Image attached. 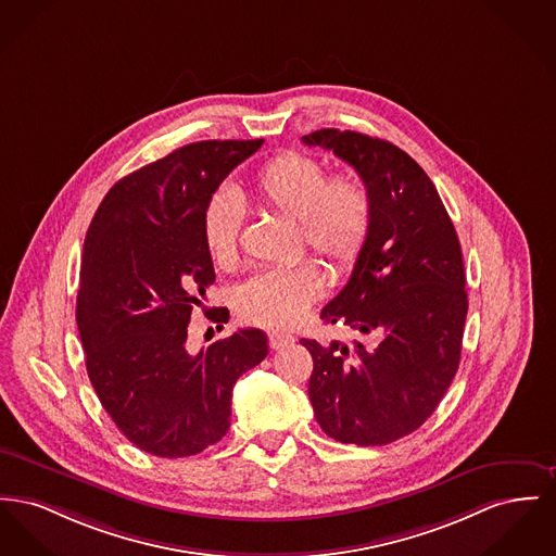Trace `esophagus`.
Here are the masks:
<instances>
[{"label": "esophagus", "mask_w": 556, "mask_h": 556, "mask_svg": "<svg viewBox=\"0 0 556 556\" xmlns=\"http://www.w3.org/2000/svg\"><path fill=\"white\" fill-rule=\"evenodd\" d=\"M268 344L273 351H279L294 344V336L288 331H268Z\"/></svg>", "instance_id": "34e87169"}]
</instances>
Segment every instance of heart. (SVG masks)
<instances>
[{
    "label": "heart",
    "instance_id": "obj_1",
    "mask_svg": "<svg viewBox=\"0 0 556 556\" xmlns=\"http://www.w3.org/2000/svg\"><path fill=\"white\" fill-rule=\"evenodd\" d=\"M248 191L262 210L295 220L304 245L338 270L351 268L369 239L374 199L355 172L327 178L326 167L315 157L281 153L254 172ZM239 232L241 216L232 199L212 197L201 235L218 266H230L237 258ZM324 286V273L308 261L261 270L239 288L237 311L254 326H292L321 295Z\"/></svg>",
    "mask_w": 556,
    "mask_h": 556
}]
</instances>
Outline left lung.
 Listing matches in <instances>:
<instances>
[{"mask_svg":"<svg viewBox=\"0 0 556 556\" xmlns=\"http://www.w3.org/2000/svg\"><path fill=\"white\" fill-rule=\"evenodd\" d=\"M302 142L353 165L374 199L353 275L321 311L357 338L300 340L308 396L327 437L387 445L425 425L456 376L468 313L456 229L425 169L389 140L326 128Z\"/></svg>","mask_w":556,"mask_h":556,"instance_id":"1","label":"left lung"}]
</instances>
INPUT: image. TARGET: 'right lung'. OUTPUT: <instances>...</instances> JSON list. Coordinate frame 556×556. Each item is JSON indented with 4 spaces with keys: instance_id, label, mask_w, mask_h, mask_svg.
Masks as SVG:
<instances>
[{
    "instance_id": "1",
    "label": "right lung",
    "mask_w": 556,
    "mask_h": 556,
    "mask_svg": "<svg viewBox=\"0 0 556 556\" xmlns=\"http://www.w3.org/2000/svg\"><path fill=\"white\" fill-rule=\"evenodd\" d=\"M262 142L180 147L117 180L90 223L77 292L86 369L111 420L147 454L195 456L218 443L237 378L268 355L254 327L199 353L187 346L193 306L216 281L205 205Z\"/></svg>"
}]
</instances>
